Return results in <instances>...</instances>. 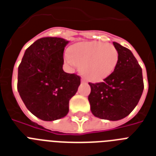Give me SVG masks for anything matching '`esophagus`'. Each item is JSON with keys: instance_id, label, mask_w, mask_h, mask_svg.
I'll list each match as a JSON object with an SVG mask.
<instances>
[{"instance_id": "1", "label": "esophagus", "mask_w": 156, "mask_h": 156, "mask_svg": "<svg viewBox=\"0 0 156 156\" xmlns=\"http://www.w3.org/2000/svg\"><path fill=\"white\" fill-rule=\"evenodd\" d=\"M81 82H82V83H87V80L84 79V78H82V79H81Z\"/></svg>"}]
</instances>
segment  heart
I'll use <instances>...</instances> for the list:
<instances>
[{
  "instance_id": "heart-1",
  "label": "heart",
  "mask_w": 156,
  "mask_h": 156,
  "mask_svg": "<svg viewBox=\"0 0 156 156\" xmlns=\"http://www.w3.org/2000/svg\"><path fill=\"white\" fill-rule=\"evenodd\" d=\"M64 58L69 65L82 67V74L87 80L99 82L115 71L119 62V52L112 44L86 41L72 45Z\"/></svg>"
}]
</instances>
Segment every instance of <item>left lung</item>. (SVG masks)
Segmentation results:
<instances>
[{
    "mask_svg": "<svg viewBox=\"0 0 156 156\" xmlns=\"http://www.w3.org/2000/svg\"><path fill=\"white\" fill-rule=\"evenodd\" d=\"M113 45L119 52L117 66L103 82H89L88 100L95 117L117 121L130 115L137 106L144 86L142 68L131 50L117 42Z\"/></svg>",
    "mask_w": 156,
    "mask_h": 156,
    "instance_id": "obj_1",
    "label": "left lung"
}]
</instances>
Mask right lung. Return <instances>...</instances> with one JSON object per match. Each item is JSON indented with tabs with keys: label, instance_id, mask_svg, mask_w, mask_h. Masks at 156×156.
<instances>
[{
	"label": "right lung",
	"instance_id": "add662e5",
	"mask_svg": "<svg viewBox=\"0 0 156 156\" xmlns=\"http://www.w3.org/2000/svg\"><path fill=\"white\" fill-rule=\"evenodd\" d=\"M68 43L61 37L38 39L25 50L18 66L19 94L28 110L44 121L65 117L81 83L79 76L62 69Z\"/></svg>",
	"mask_w": 156,
	"mask_h": 156
}]
</instances>
